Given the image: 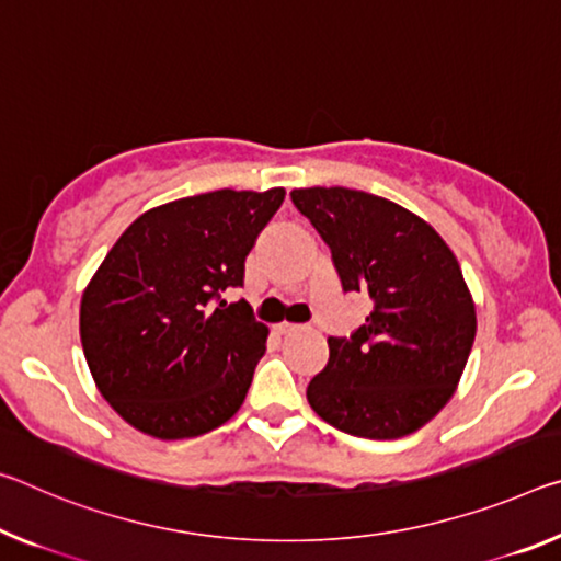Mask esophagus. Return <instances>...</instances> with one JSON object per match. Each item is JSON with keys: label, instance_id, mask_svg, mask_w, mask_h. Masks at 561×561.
<instances>
[{"label": "esophagus", "instance_id": "obj_1", "mask_svg": "<svg viewBox=\"0 0 561 561\" xmlns=\"http://www.w3.org/2000/svg\"><path fill=\"white\" fill-rule=\"evenodd\" d=\"M274 329H277V334H295V332H301V329H305V327H301V324H289V322H282V324H277V327H274Z\"/></svg>", "mask_w": 561, "mask_h": 561}]
</instances>
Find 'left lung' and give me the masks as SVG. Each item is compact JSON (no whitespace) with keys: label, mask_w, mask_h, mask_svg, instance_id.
<instances>
[{"label":"left lung","mask_w":561,"mask_h":561,"mask_svg":"<svg viewBox=\"0 0 561 561\" xmlns=\"http://www.w3.org/2000/svg\"><path fill=\"white\" fill-rule=\"evenodd\" d=\"M291 202L332 249L344 291L371 312L352 336H329V362L307 399L352 437L399 439L434 420L467 367L474 299L447 242L422 217L377 194L309 186Z\"/></svg>","instance_id":"obj_1"}]
</instances>
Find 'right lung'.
<instances>
[{
    "label": "right lung",
    "mask_w": 561,
    "mask_h": 561,
    "mask_svg": "<svg viewBox=\"0 0 561 561\" xmlns=\"http://www.w3.org/2000/svg\"><path fill=\"white\" fill-rule=\"evenodd\" d=\"M282 202V186L174 199L106 252L82 295L79 336L96 389L135 430L190 439L242 407L270 329L221 291L242 287L247 254Z\"/></svg>",
    "instance_id": "obj_1"
}]
</instances>
